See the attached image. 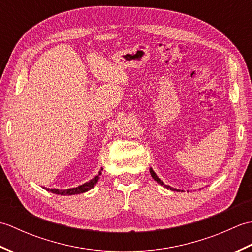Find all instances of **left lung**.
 <instances>
[{
  "instance_id": "obj_1",
  "label": "left lung",
  "mask_w": 252,
  "mask_h": 252,
  "mask_svg": "<svg viewBox=\"0 0 252 252\" xmlns=\"http://www.w3.org/2000/svg\"><path fill=\"white\" fill-rule=\"evenodd\" d=\"M149 172H151V175L153 176V179L157 182V183H159L160 185H162L163 187H165V189H170V190H175V191H180L181 189H173V187H171V186H169V185H165L164 183H163V181L159 178V176L155 173V171L152 169V168H149ZM181 191H183V190H181Z\"/></svg>"
}]
</instances>
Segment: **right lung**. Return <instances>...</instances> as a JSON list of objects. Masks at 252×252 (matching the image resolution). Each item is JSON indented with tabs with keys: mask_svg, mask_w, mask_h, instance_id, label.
Here are the masks:
<instances>
[{
	"mask_svg": "<svg viewBox=\"0 0 252 252\" xmlns=\"http://www.w3.org/2000/svg\"><path fill=\"white\" fill-rule=\"evenodd\" d=\"M101 171H103V168L100 169V171L98 172L97 175H95L92 180H90L89 182H85L84 184L79 185L77 187H72V189H45L46 190H49L53 194L56 195H63V196H70V195H77V194H82V192L88 191L90 189H92L93 187L97 183L99 180V175L101 174Z\"/></svg>",
	"mask_w": 252,
	"mask_h": 252,
	"instance_id": "right-lung-1",
	"label": "right lung"
}]
</instances>
